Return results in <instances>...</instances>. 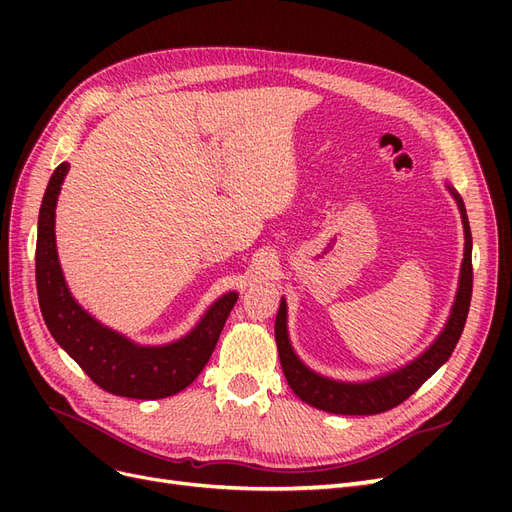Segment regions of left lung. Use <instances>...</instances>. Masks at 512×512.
<instances>
[{
  "instance_id": "left-lung-1",
  "label": "left lung",
  "mask_w": 512,
  "mask_h": 512,
  "mask_svg": "<svg viewBox=\"0 0 512 512\" xmlns=\"http://www.w3.org/2000/svg\"><path fill=\"white\" fill-rule=\"evenodd\" d=\"M446 190L451 192L455 203L461 213L463 222V235H466V245H463V260H461V273H459V286L455 294V303L451 307V314L444 324L440 335L433 339V344L425 352L416 356L414 361L401 365L399 369L382 374L378 378H371L365 382H344L318 374V371L309 369L294 352L290 337H288V307L286 299L282 297L280 309H277L275 318V344L280 352V363L284 369L286 382L305 404L314 406L318 410L331 412V414H350V416H367V414H380L391 410L414 393L421 389V384L431 378L436 371L448 361L453 354L459 337L466 327L470 299H472V232L466 205H463L461 196L453 185L446 183Z\"/></svg>"
}]
</instances>
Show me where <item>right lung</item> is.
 <instances>
[{
    "instance_id": "1",
    "label": "right lung",
    "mask_w": 512,
    "mask_h": 512,
    "mask_svg": "<svg viewBox=\"0 0 512 512\" xmlns=\"http://www.w3.org/2000/svg\"><path fill=\"white\" fill-rule=\"evenodd\" d=\"M68 170V162H61L55 168L38 215L36 286L46 327L55 342L81 365L100 389L130 399L177 395L188 389L207 365L239 294H222L192 331L170 344L143 346L115 329H108L72 297L59 265L55 207Z\"/></svg>"
}]
</instances>
